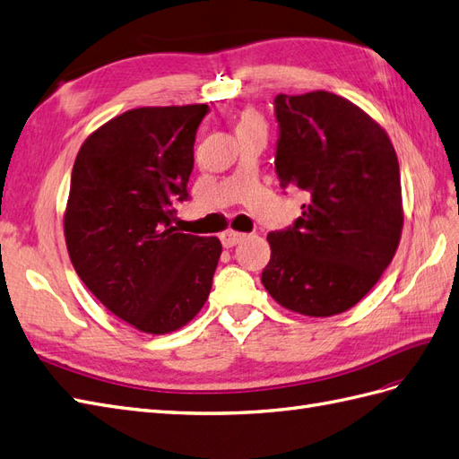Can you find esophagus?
<instances>
[{
    "label": "esophagus",
    "instance_id": "1",
    "mask_svg": "<svg viewBox=\"0 0 459 459\" xmlns=\"http://www.w3.org/2000/svg\"><path fill=\"white\" fill-rule=\"evenodd\" d=\"M244 237H246V234H242V232L227 230V232L221 234V242H222V246H225V248H232V246H237L240 240H244Z\"/></svg>",
    "mask_w": 459,
    "mask_h": 459
}]
</instances>
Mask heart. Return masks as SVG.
<instances>
[{
	"label": "heart",
	"instance_id": "b5f03b06",
	"mask_svg": "<svg viewBox=\"0 0 459 459\" xmlns=\"http://www.w3.org/2000/svg\"><path fill=\"white\" fill-rule=\"evenodd\" d=\"M257 122H262V120H260V116H257V114H254L252 110H246V112L242 114V120H240V126H246V124H257Z\"/></svg>",
	"mask_w": 459,
	"mask_h": 459
}]
</instances>
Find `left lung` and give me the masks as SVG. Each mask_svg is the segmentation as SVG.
<instances>
[{"instance_id": "8db88e82", "label": "left lung", "mask_w": 459, "mask_h": 459, "mask_svg": "<svg viewBox=\"0 0 459 459\" xmlns=\"http://www.w3.org/2000/svg\"><path fill=\"white\" fill-rule=\"evenodd\" d=\"M273 107L275 174L308 204L290 227L267 234L262 283L292 312L342 314L378 283L402 237L395 151L367 112L333 92L277 95Z\"/></svg>"}]
</instances>
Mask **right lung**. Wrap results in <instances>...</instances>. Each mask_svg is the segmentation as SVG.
<instances>
[{
  "label": "right lung",
  "instance_id": "right-lung-1",
  "mask_svg": "<svg viewBox=\"0 0 459 459\" xmlns=\"http://www.w3.org/2000/svg\"><path fill=\"white\" fill-rule=\"evenodd\" d=\"M207 104L135 108L79 149L64 217L79 279L117 318L169 333L205 304L222 246L178 232L197 127Z\"/></svg>",
  "mask_w": 459,
  "mask_h": 459
}]
</instances>
